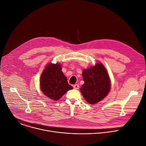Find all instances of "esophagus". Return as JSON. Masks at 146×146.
<instances>
[{
	"instance_id": "1",
	"label": "esophagus",
	"mask_w": 146,
	"mask_h": 146,
	"mask_svg": "<svg viewBox=\"0 0 146 146\" xmlns=\"http://www.w3.org/2000/svg\"><path fill=\"white\" fill-rule=\"evenodd\" d=\"M73 87H74V89H78L79 86L78 84H74V85L73 86Z\"/></svg>"
}]
</instances>
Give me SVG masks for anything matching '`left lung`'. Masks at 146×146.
Listing matches in <instances>:
<instances>
[{
    "label": "left lung",
    "instance_id": "left-lung-1",
    "mask_svg": "<svg viewBox=\"0 0 146 146\" xmlns=\"http://www.w3.org/2000/svg\"><path fill=\"white\" fill-rule=\"evenodd\" d=\"M82 76L84 83L80 90L87 102L96 104L107 96L110 89V81L106 68L101 63L84 70Z\"/></svg>",
    "mask_w": 146,
    "mask_h": 146
}]
</instances>
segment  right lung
Wrapping results in <instances>:
<instances>
[{
  "label": "right lung",
  "instance_id": "right-lung-1",
  "mask_svg": "<svg viewBox=\"0 0 146 146\" xmlns=\"http://www.w3.org/2000/svg\"><path fill=\"white\" fill-rule=\"evenodd\" d=\"M41 89L44 95L53 100H59L73 87L68 83L59 64H49L44 69L40 79Z\"/></svg>",
  "mask_w": 146,
  "mask_h": 146
}]
</instances>
